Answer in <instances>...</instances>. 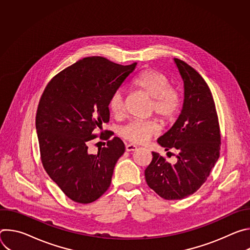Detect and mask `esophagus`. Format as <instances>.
I'll use <instances>...</instances> for the list:
<instances>
[{"label":"esophagus","instance_id":"1","mask_svg":"<svg viewBox=\"0 0 250 250\" xmlns=\"http://www.w3.org/2000/svg\"><path fill=\"white\" fill-rule=\"evenodd\" d=\"M137 147L134 146V145H131V144H128L125 146V150L126 151H133L135 150Z\"/></svg>","mask_w":250,"mask_h":250}]
</instances>
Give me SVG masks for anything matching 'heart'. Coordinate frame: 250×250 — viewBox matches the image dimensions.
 Instances as JSON below:
<instances>
[{
	"label": "heart",
	"instance_id": "heart-1",
	"mask_svg": "<svg viewBox=\"0 0 250 250\" xmlns=\"http://www.w3.org/2000/svg\"><path fill=\"white\" fill-rule=\"evenodd\" d=\"M133 85L152 98L150 110L162 121H171L179 113L182 104L181 92L177 87L170 85L169 79L159 71L151 68L142 70L133 80ZM108 108L116 117L124 114L125 101L121 90L111 95ZM158 132L159 125L152 120L131 121L120 130L122 137L133 144H145Z\"/></svg>",
	"mask_w": 250,
	"mask_h": 250
}]
</instances>
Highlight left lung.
Masks as SVG:
<instances>
[{"instance_id": "8db88e82", "label": "left lung", "mask_w": 250, "mask_h": 250, "mask_svg": "<svg viewBox=\"0 0 250 250\" xmlns=\"http://www.w3.org/2000/svg\"><path fill=\"white\" fill-rule=\"evenodd\" d=\"M184 81L183 110L174 125L157 139L165 150H177V162L152 152L145 171L149 188L165 200H182L207 181L220 157L221 130L211 92L197 71L174 58ZM171 153V152H168Z\"/></svg>"}]
</instances>
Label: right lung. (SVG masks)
Instances as JSON below:
<instances>
[{
    "instance_id": "right-lung-1",
    "label": "right lung",
    "mask_w": 250,
    "mask_h": 250,
    "mask_svg": "<svg viewBox=\"0 0 250 250\" xmlns=\"http://www.w3.org/2000/svg\"><path fill=\"white\" fill-rule=\"evenodd\" d=\"M136 63L120 65L100 56L85 57L56 74L39 103L37 126L42 163L72 201L90 204L109 189L125 145L114 132H101L106 146L88 150L95 131L108 123V101L132 73ZM105 145V142H104Z\"/></svg>"
}]
</instances>
